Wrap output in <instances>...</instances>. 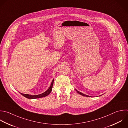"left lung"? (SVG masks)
<instances>
[{
    "instance_id": "left-lung-1",
    "label": "left lung",
    "mask_w": 128,
    "mask_h": 128,
    "mask_svg": "<svg viewBox=\"0 0 128 128\" xmlns=\"http://www.w3.org/2000/svg\"><path fill=\"white\" fill-rule=\"evenodd\" d=\"M76 90V91L79 94H81V95H82V96H87V95H86V94H82V92H78V90Z\"/></svg>"
}]
</instances>
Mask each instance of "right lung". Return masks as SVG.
Masks as SVG:
<instances>
[{"mask_svg": "<svg viewBox=\"0 0 128 128\" xmlns=\"http://www.w3.org/2000/svg\"><path fill=\"white\" fill-rule=\"evenodd\" d=\"M54 79H53V80L51 83V84L50 86V87L48 88V89L41 94H40L38 95H31V94H22L21 92H20V93L21 94H22L24 97H26L28 98H30V99H35V98H40L46 96H48L51 92L52 90V86H53V84H54Z\"/></svg>", "mask_w": 128, "mask_h": 128, "instance_id": "right-lung-1", "label": "right lung"}]
</instances>
